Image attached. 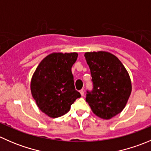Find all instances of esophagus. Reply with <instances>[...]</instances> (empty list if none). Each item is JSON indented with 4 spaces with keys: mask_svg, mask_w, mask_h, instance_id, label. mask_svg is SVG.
Masks as SVG:
<instances>
[{
    "mask_svg": "<svg viewBox=\"0 0 151 151\" xmlns=\"http://www.w3.org/2000/svg\"><path fill=\"white\" fill-rule=\"evenodd\" d=\"M80 94H81L82 96H84L85 93H84V91H83V90H81V91H80Z\"/></svg>",
    "mask_w": 151,
    "mask_h": 151,
    "instance_id": "1",
    "label": "esophagus"
}]
</instances>
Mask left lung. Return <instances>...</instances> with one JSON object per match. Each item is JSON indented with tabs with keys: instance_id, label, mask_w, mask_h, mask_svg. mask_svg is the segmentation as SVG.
I'll use <instances>...</instances> for the list:
<instances>
[{
	"instance_id": "1",
	"label": "left lung",
	"mask_w": 151,
	"mask_h": 151,
	"mask_svg": "<svg viewBox=\"0 0 151 151\" xmlns=\"http://www.w3.org/2000/svg\"><path fill=\"white\" fill-rule=\"evenodd\" d=\"M85 58L93 83L85 100L96 116L110 119L122 112L131 95L129 73L121 60L108 52H88Z\"/></svg>"
}]
</instances>
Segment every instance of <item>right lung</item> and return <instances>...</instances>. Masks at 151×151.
Instances as JSON below:
<instances>
[{"instance_id":"1","label":"right lung","mask_w":151,"mask_h":151,"mask_svg":"<svg viewBox=\"0 0 151 151\" xmlns=\"http://www.w3.org/2000/svg\"><path fill=\"white\" fill-rule=\"evenodd\" d=\"M77 52H53L41 61L33 74L30 91L36 105L50 118H58L70 110L81 96L75 90L71 67Z\"/></svg>"}]
</instances>
